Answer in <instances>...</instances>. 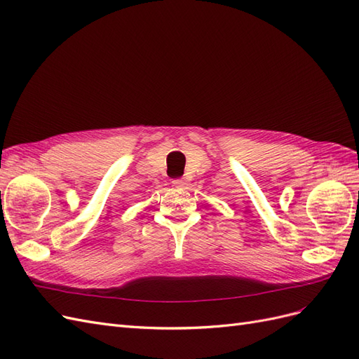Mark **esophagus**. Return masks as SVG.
Listing matches in <instances>:
<instances>
[{
  "instance_id": "1",
  "label": "esophagus",
  "mask_w": 359,
  "mask_h": 359,
  "mask_svg": "<svg viewBox=\"0 0 359 359\" xmlns=\"http://www.w3.org/2000/svg\"><path fill=\"white\" fill-rule=\"evenodd\" d=\"M172 184H173V187H177V189L186 187V181H184V180H173Z\"/></svg>"
}]
</instances>
